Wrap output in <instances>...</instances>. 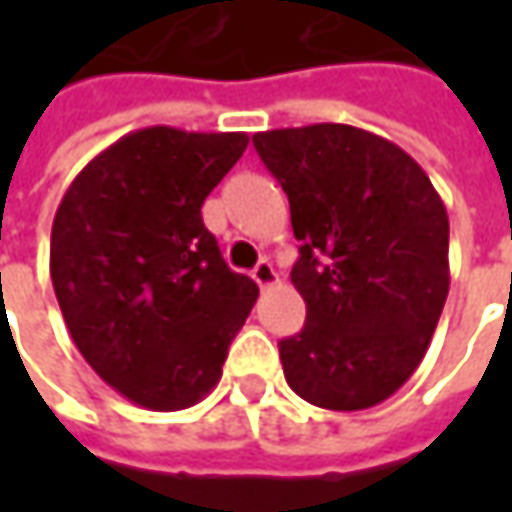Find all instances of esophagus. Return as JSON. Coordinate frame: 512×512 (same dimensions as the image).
<instances>
[{"mask_svg": "<svg viewBox=\"0 0 512 512\" xmlns=\"http://www.w3.org/2000/svg\"><path fill=\"white\" fill-rule=\"evenodd\" d=\"M250 276H253V282L262 287V290H265V287H270L273 282H276V279H279V273L273 270V265H270L267 259H262L259 265L253 267V273H250Z\"/></svg>", "mask_w": 512, "mask_h": 512, "instance_id": "esophagus-1", "label": "esophagus"}]
</instances>
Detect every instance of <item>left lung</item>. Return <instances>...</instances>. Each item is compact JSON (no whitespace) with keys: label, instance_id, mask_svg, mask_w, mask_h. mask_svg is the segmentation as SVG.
Returning <instances> with one entry per match:
<instances>
[{"label":"left lung","instance_id":"left-lung-1","mask_svg":"<svg viewBox=\"0 0 512 512\" xmlns=\"http://www.w3.org/2000/svg\"><path fill=\"white\" fill-rule=\"evenodd\" d=\"M302 242L290 279L307 305L279 342L287 384L325 410H364L427 353L450 290V222L413 156L350 125L253 136Z\"/></svg>","mask_w":512,"mask_h":512}]
</instances>
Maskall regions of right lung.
<instances>
[{
    "instance_id": "right-lung-1",
    "label": "right lung",
    "mask_w": 512,
    "mask_h": 512,
    "mask_svg": "<svg viewBox=\"0 0 512 512\" xmlns=\"http://www.w3.org/2000/svg\"><path fill=\"white\" fill-rule=\"evenodd\" d=\"M247 133L136 130L70 182L50 230V279L70 339L148 410L202 402L259 287L225 265L202 222Z\"/></svg>"
}]
</instances>
